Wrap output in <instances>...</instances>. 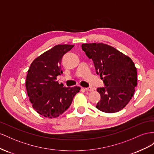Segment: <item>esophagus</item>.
Listing matches in <instances>:
<instances>
[{
	"instance_id": "34e87169",
	"label": "esophagus",
	"mask_w": 154,
	"mask_h": 154,
	"mask_svg": "<svg viewBox=\"0 0 154 154\" xmlns=\"http://www.w3.org/2000/svg\"><path fill=\"white\" fill-rule=\"evenodd\" d=\"M85 90L88 91H92L94 90V88L92 87H88V88H85Z\"/></svg>"
}]
</instances>
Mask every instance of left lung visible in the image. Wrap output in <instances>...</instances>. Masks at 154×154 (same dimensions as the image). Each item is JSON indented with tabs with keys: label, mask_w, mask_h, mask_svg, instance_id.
Returning <instances> with one entry per match:
<instances>
[{
	"label": "left lung",
	"mask_w": 154,
	"mask_h": 154,
	"mask_svg": "<svg viewBox=\"0 0 154 154\" xmlns=\"http://www.w3.org/2000/svg\"><path fill=\"white\" fill-rule=\"evenodd\" d=\"M82 49L94 63L104 87L97 89L100 100L96 105L108 113L121 110L132 97L137 85V69L129 57L103 43L82 44Z\"/></svg>",
	"instance_id": "8db88e82"
}]
</instances>
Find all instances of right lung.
I'll return each mask as SVG.
<instances>
[{
	"label": "right lung",
	"instance_id": "obj_1",
	"mask_svg": "<svg viewBox=\"0 0 154 154\" xmlns=\"http://www.w3.org/2000/svg\"><path fill=\"white\" fill-rule=\"evenodd\" d=\"M73 46L56 45L30 65L26 77V90L33 108L44 117H59L69 107L74 96L81 90L79 86L64 87L57 81V77L63 73L60 64L63 56Z\"/></svg>",
	"mask_w": 154,
	"mask_h": 154
}]
</instances>
